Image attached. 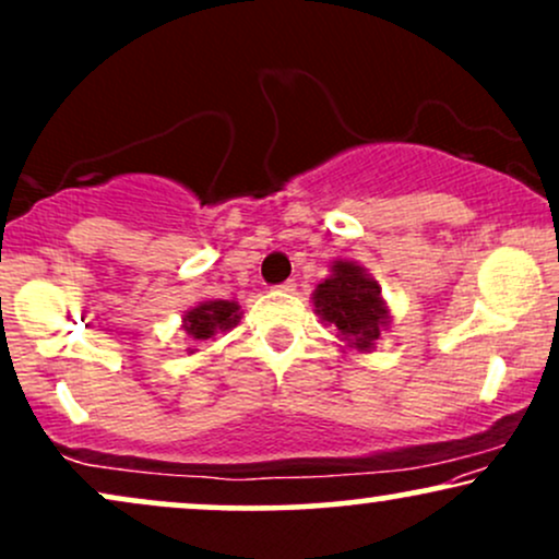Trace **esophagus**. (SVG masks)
Wrapping results in <instances>:
<instances>
[{
    "instance_id": "1",
    "label": "esophagus",
    "mask_w": 559,
    "mask_h": 559,
    "mask_svg": "<svg viewBox=\"0 0 559 559\" xmlns=\"http://www.w3.org/2000/svg\"><path fill=\"white\" fill-rule=\"evenodd\" d=\"M275 292L294 294V292H297V284H294V281H284V284H278V286H275Z\"/></svg>"
}]
</instances>
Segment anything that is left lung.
Segmentation results:
<instances>
[{
	"instance_id": "obj_1",
	"label": "left lung",
	"mask_w": 559,
	"mask_h": 559,
	"mask_svg": "<svg viewBox=\"0 0 559 559\" xmlns=\"http://www.w3.org/2000/svg\"><path fill=\"white\" fill-rule=\"evenodd\" d=\"M312 299L318 316L336 329L342 342L357 349H373V342L381 336V325L389 323L381 288L355 262L338 260L333 265V275L318 284Z\"/></svg>"
}]
</instances>
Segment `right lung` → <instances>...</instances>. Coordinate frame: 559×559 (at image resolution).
Segmentation results:
<instances>
[{
  "label": "right lung",
  "instance_id": "1",
  "mask_svg": "<svg viewBox=\"0 0 559 559\" xmlns=\"http://www.w3.org/2000/svg\"><path fill=\"white\" fill-rule=\"evenodd\" d=\"M239 305L236 301L215 299V301H202V305L194 307L183 316V331L189 333L191 338L202 342V338L215 336L221 331H230L236 323H239Z\"/></svg>",
  "mask_w": 559,
  "mask_h": 559
}]
</instances>
